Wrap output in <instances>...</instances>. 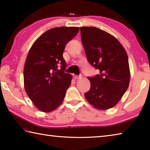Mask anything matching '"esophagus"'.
Segmentation results:
<instances>
[{"mask_svg": "<svg viewBox=\"0 0 150 150\" xmlns=\"http://www.w3.org/2000/svg\"><path fill=\"white\" fill-rule=\"evenodd\" d=\"M81 77V75H73V77H74L75 79H79Z\"/></svg>", "mask_w": 150, "mask_h": 150, "instance_id": "34e87169", "label": "esophagus"}]
</instances>
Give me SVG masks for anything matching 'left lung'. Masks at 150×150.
<instances>
[{"mask_svg":"<svg viewBox=\"0 0 150 150\" xmlns=\"http://www.w3.org/2000/svg\"><path fill=\"white\" fill-rule=\"evenodd\" d=\"M82 44L88 63L99 74L88 77L91 88L85 93L91 105L100 110L112 108L128 89L130 68L126 50L118 40L95 27H81Z\"/></svg>","mask_w":150,"mask_h":150,"instance_id":"obj_1","label":"left lung"}]
</instances>
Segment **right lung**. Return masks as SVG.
Here are the masks:
<instances>
[{"label": "right lung", "mask_w": 150, "mask_h": 150, "mask_svg": "<svg viewBox=\"0 0 150 150\" xmlns=\"http://www.w3.org/2000/svg\"><path fill=\"white\" fill-rule=\"evenodd\" d=\"M79 30L77 27L54 28L40 35L30 48L24 65V88L40 110L53 111L64 99L72 77L65 72L63 51Z\"/></svg>", "instance_id": "obj_1"}]
</instances>
